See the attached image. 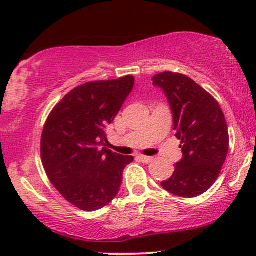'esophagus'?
I'll list each match as a JSON object with an SVG mask.
<instances>
[{
	"label": "esophagus",
	"instance_id": "esophagus-1",
	"mask_svg": "<svg viewBox=\"0 0 256 256\" xmlns=\"http://www.w3.org/2000/svg\"><path fill=\"white\" fill-rule=\"evenodd\" d=\"M138 160L142 161L143 164H150L152 162V160H154V158L152 156H144V155H138Z\"/></svg>",
	"mask_w": 256,
	"mask_h": 256
}]
</instances>
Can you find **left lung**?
Here are the masks:
<instances>
[{
	"mask_svg": "<svg viewBox=\"0 0 256 256\" xmlns=\"http://www.w3.org/2000/svg\"><path fill=\"white\" fill-rule=\"evenodd\" d=\"M152 85L162 89L173 116L183 158L161 186L180 198L207 192L218 178L228 152V131L216 98L180 73H158Z\"/></svg>",
	"mask_w": 256,
	"mask_h": 256,
	"instance_id": "1",
	"label": "left lung"
}]
</instances>
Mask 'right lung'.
<instances>
[{
    "instance_id": "right-lung-1",
    "label": "right lung",
    "mask_w": 256,
    "mask_h": 256,
    "mask_svg": "<svg viewBox=\"0 0 256 256\" xmlns=\"http://www.w3.org/2000/svg\"><path fill=\"white\" fill-rule=\"evenodd\" d=\"M134 84L132 76L85 83L52 110L40 140V156L52 184L70 204L92 212L118 195L134 156L106 148L113 122Z\"/></svg>"
}]
</instances>
